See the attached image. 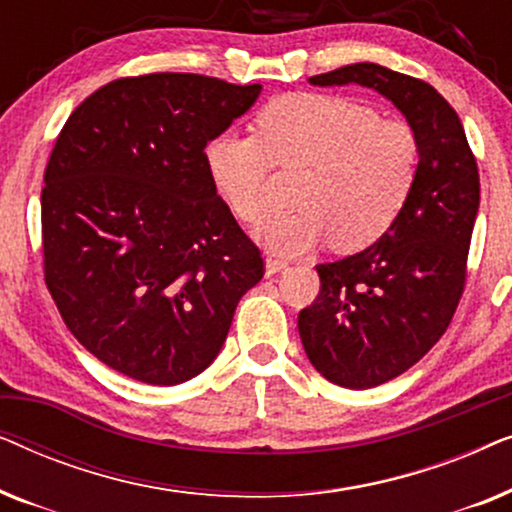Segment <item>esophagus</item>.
Segmentation results:
<instances>
[{
    "instance_id": "esophagus-1",
    "label": "esophagus",
    "mask_w": 512,
    "mask_h": 512,
    "mask_svg": "<svg viewBox=\"0 0 512 512\" xmlns=\"http://www.w3.org/2000/svg\"><path fill=\"white\" fill-rule=\"evenodd\" d=\"M286 261H282V258H275V256H268L265 258V275L268 277H272V275H277V272H282L284 268H286Z\"/></svg>"
}]
</instances>
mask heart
<instances>
[{"instance_id": "1", "label": "heart", "mask_w": 512, "mask_h": 512, "mask_svg": "<svg viewBox=\"0 0 512 512\" xmlns=\"http://www.w3.org/2000/svg\"><path fill=\"white\" fill-rule=\"evenodd\" d=\"M256 137H214L205 146L209 179L244 223L272 207V170H305L300 212L279 214L261 228V242L300 254L331 240L333 249L361 251L382 240L415 193L422 142L410 123L380 118L368 104L328 93L275 97L256 116Z\"/></svg>"}]
</instances>
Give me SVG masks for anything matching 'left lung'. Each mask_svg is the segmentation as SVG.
Instances as JSON below:
<instances>
[{
  "label": "left lung",
  "mask_w": 512,
  "mask_h": 512,
  "mask_svg": "<svg viewBox=\"0 0 512 512\" xmlns=\"http://www.w3.org/2000/svg\"><path fill=\"white\" fill-rule=\"evenodd\" d=\"M310 83L377 90L422 142V172L396 226L359 254L317 265L321 291L298 314L312 366L340 387L370 389L415 366L450 326L480 207L478 163L457 111L429 83L375 62Z\"/></svg>",
  "instance_id": "left-lung-1"
}]
</instances>
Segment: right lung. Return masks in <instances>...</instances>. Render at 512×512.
Here are the masks:
<instances>
[{
    "label": "right lung",
    "instance_id": "1",
    "mask_svg": "<svg viewBox=\"0 0 512 512\" xmlns=\"http://www.w3.org/2000/svg\"><path fill=\"white\" fill-rule=\"evenodd\" d=\"M261 83L158 72L116 79L67 118L41 191L44 277L76 340L132 380L172 387L221 352L263 277L205 165Z\"/></svg>",
    "mask_w": 512,
    "mask_h": 512
}]
</instances>
